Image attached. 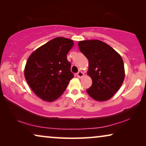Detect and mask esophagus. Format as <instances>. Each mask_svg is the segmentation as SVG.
<instances>
[{
  "label": "esophagus",
  "instance_id": "1",
  "mask_svg": "<svg viewBox=\"0 0 146 146\" xmlns=\"http://www.w3.org/2000/svg\"><path fill=\"white\" fill-rule=\"evenodd\" d=\"M76 75H77V77L78 78H81L82 77L84 76V73L82 71H79L77 73Z\"/></svg>",
  "mask_w": 146,
  "mask_h": 146
}]
</instances>
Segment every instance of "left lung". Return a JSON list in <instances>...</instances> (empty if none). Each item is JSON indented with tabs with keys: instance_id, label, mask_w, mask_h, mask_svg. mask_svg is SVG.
Listing matches in <instances>:
<instances>
[{
	"instance_id": "left-lung-1",
	"label": "left lung",
	"mask_w": 146,
	"mask_h": 146,
	"mask_svg": "<svg viewBox=\"0 0 146 146\" xmlns=\"http://www.w3.org/2000/svg\"><path fill=\"white\" fill-rule=\"evenodd\" d=\"M80 50L89 61L88 75L92 85L86 90L95 100H108L122 85L124 65L121 56L110 46L99 40L79 41Z\"/></svg>"
}]
</instances>
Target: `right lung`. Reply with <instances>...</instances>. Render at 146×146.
Instances as JSON below:
<instances>
[{
  "label": "right lung",
  "mask_w": 146,
  "mask_h": 146,
  "mask_svg": "<svg viewBox=\"0 0 146 146\" xmlns=\"http://www.w3.org/2000/svg\"><path fill=\"white\" fill-rule=\"evenodd\" d=\"M72 40L55 38L33 52L25 68V77L34 93L43 100L54 102L62 94L74 78L66 55Z\"/></svg>",
  "instance_id": "obj_1"
}]
</instances>
